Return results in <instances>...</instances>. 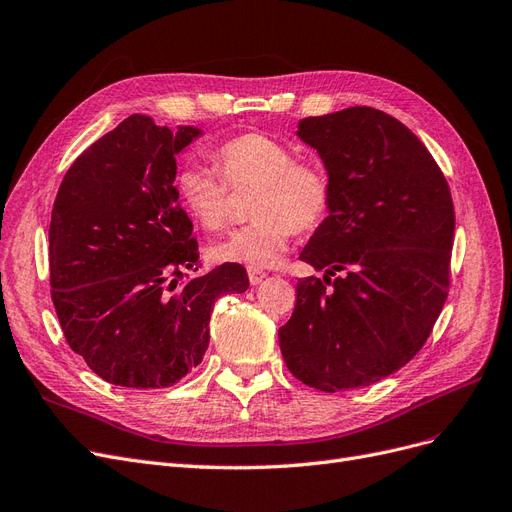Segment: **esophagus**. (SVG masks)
I'll return each instance as SVG.
<instances>
[{
	"mask_svg": "<svg viewBox=\"0 0 512 512\" xmlns=\"http://www.w3.org/2000/svg\"><path fill=\"white\" fill-rule=\"evenodd\" d=\"M246 272H249V282H251V285L255 287V285H259V282L263 280V278H266V272H263V270H259V268H249V270H246Z\"/></svg>",
	"mask_w": 512,
	"mask_h": 512,
	"instance_id": "34e87169",
	"label": "esophagus"
}]
</instances>
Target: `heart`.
<instances>
[{
  "instance_id": "b5f03b06",
  "label": "heart",
  "mask_w": 512,
  "mask_h": 512,
  "mask_svg": "<svg viewBox=\"0 0 512 512\" xmlns=\"http://www.w3.org/2000/svg\"><path fill=\"white\" fill-rule=\"evenodd\" d=\"M217 170L189 164L175 179L185 211L206 232H221L232 219V189L255 187L253 223L213 246L217 261H238L268 268L285 255L295 232H312L331 211L333 185L327 168L297 160L295 149L263 132L251 130L227 139L215 149Z\"/></svg>"
}]
</instances>
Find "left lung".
Wrapping results in <instances>:
<instances>
[{
  "instance_id": "1",
  "label": "left lung",
  "mask_w": 512,
  "mask_h": 512,
  "mask_svg": "<svg viewBox=\"0 0 512 512\" xmlns=\"http://www.w3.org/2000/svg\"><path fill=\"white\" fill-rule=\"evenodd\" d=\"M333 185L329 217L299 259L301 278L278 329L289 371L323 392L384 380L422 350L451 278L456 213L447 179L413 132L373 107L299 122ZM335 271H344L333 281Z\"/></svg>"
}]
</instances>
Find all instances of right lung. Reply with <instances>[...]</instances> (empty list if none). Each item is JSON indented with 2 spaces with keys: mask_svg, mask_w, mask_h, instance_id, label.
<instances>
[{
  "mask_svg": "<svg viewBox=\"0 0 512 512\" xmlns=\"http://www.w3.org/2000/svg\"><path fill=\"white\" fill-rule=\"evenodd\" d=\"M200 135L126 118L65 173L50 221V293L69 348L105 382L168 388L200 365L225 293L249 289L240 263L198 272L175 156Z\"/></svg>",
  "mask_w": 512,
  "mask_h": 512,
  "instance_id": "1",
  "label": "right lung"
}]
</instances>
